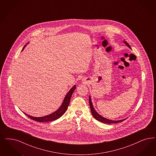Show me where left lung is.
Listing matches in <instances>:
<instances>
[{"instance_id": "1", "label": "left lung", "mask_w": 156, "mask_h": 156, "mask_svg": "<svg viewBox=\"0 0 156 156\" xmlns=\"http://www.w3.org/2000/svg\"><path fill=\"white\" fill-rule=\"evenodd\" d=\"M124 43L126 44L127 46L129 47L130 48H131L130 46L127 43V42L124 41ZM89 104H90V109H91V113H92V115L98 121L102 122L105 123V124H115V123L120 122H122V121H123L126 120V119H124V120H115H115H110L107 119L106 118H104V117H102V116H101L100 115H99L98 113L95 111V110L94 109V107L92 106L91 99V97H90L89 98Z\"/></svg>"}]
</instances>
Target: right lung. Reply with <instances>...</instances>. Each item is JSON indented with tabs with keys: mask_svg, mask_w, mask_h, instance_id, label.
Here are the masks:
<instances>
[{
	"mask_svg": "<svg viewBox=\"0 0 156 156\" xmlns=\"http://www.w3.org/2000/svg\"><path fill=\"white\" fill-rule=\"evenodd\" d=\"M25 46L23 47V49ZM76 86H74L68 92V94H66V95L64 98V101H63V103L62 104L61 106L57 111H55L52 114H50L49 115H46L44 117H35L28 115L27 114L25 113V115L28 116L30 119L36 121H38V122H47V121H54V120L58 119L63 115L65 113V112L66 111V110L68 108V106L69 105L71 97L72 95V94H73V92H74Z\"/></svg>",
	"mask_w": 156,
	"mask_h": 156,
	"instance_id": "right-lung-1",
	"label": "right lung"
}]
</instances>
